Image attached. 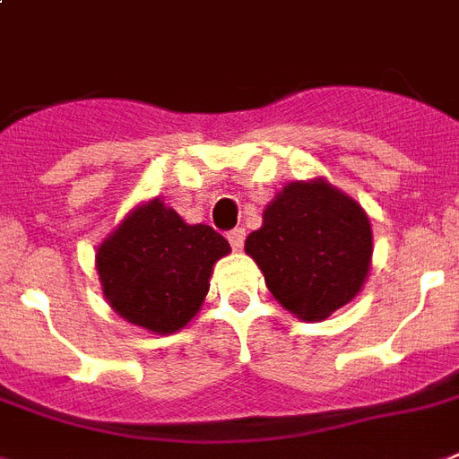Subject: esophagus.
I'll return each mask as SVG.
<instances>
[{"label": "esophagus", "instance_id": "obj_1", "mask_svg": "<svg viewBox=\"0 0 459 459\" xmlns=\"http://www.w3.org/2000/svg\"><path fill=\"white\" fill-rule=\"evenodd\" d=\"M229 242H230V247H233V249H242V245H245V229L230 230Z\"/></svg>", "mask_w": 459, "mask_h": 459}]
</instances>
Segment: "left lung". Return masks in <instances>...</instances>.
I'll return each mask as SVG.
<instances>
[{
  "instance_id": "8db88e82",
  "label": "left lung",
  "mask_w": 459,
  "mask_h": 459,
  "mask_svg": "<svg viewBox=\"0 0 459 459\" xmlns=\"http://www.w3.org/2000/svg\"><path fill=\"white\" fill-rule=\"evenodd\" d=\"M245 252L266 288L301 320H325L363 288L372 262L370 219L325 178L292 181L264 210Z\"/></svg>"
}]
</instances>
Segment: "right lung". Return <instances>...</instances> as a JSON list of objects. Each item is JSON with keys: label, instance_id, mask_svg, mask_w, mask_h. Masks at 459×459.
Listing matches in <instances>:
<instances>
[{"label": "right lung", "instance_id": "1", "mask_svg": "<svg viewBox=\"0 0 459 459\" xmlns=\"http://www.w3.org/2000/svg\"><path fill=\"white\" fill-rule=\"evenodd\" d=\"M229 240L204 223H186L160 197L126 214L100 242L96 271L108 304L158 334L188 325L210 292L212 266Z\"/></svg>", "mask_w": 459, "mask_h": 459}]
</instances>
